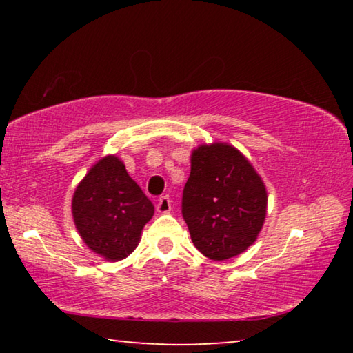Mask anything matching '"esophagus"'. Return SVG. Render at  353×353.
Segmentation results:
<instances>
[{
  "instance_id": "obj_1",
  "label": "esophagus",
  "mask_w": 353,
  "mask_h": 353,
  "mask_svg": "<svg viewBox=\"0 0 353 353\" xmlns=\"http://www.w3.org/2000/svg\"><path fill=\"white\" fill-rule=\"evenodd\" d=\"M157 212L159 213H170L171 212V199L168 196H162L157 202Z\"/></svg>"
}]
</instances>
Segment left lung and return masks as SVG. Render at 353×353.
Here are the masks:
<instances>
[{
  "label": "left lung",
  "mask_w": 353,
  "mask_h": 353,
  "mask_svg": "<svg viewBox=\"0 0 353 353\" xmlns=\"http://www.w3.org/2000/svg\"><path fill=\"white\" fill-rule=\"evenodd\" d=\"M266 208L265 182L235 146L214 141L193 149L182 214L201 254L214 261L243 254L259 236Z\"/></svg>",
  "instance_id": "obj_1"
}]
</instances>
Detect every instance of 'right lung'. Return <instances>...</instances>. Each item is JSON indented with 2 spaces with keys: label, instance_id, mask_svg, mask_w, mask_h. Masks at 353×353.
I'll return each mask as SVG.
<instances>
[{
  "label": "right lung",
  "instance_id": "1",
  "mask_svg": "<svg viewBox=\"0 0 353 353\" xmlns=\"http://www.w3.org/2000/svg\"><path fill=\"white\" fill-rule=\"evenodd\" d=\"M71 213L87 248L107 261H118L139 246L154 205L128 174L123 160L110 154L99 159L77 183Z\"/></svg>",
  "mask_w": 353,
  "mask_h": 353
}]
</instances>
